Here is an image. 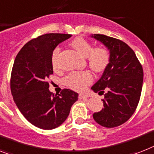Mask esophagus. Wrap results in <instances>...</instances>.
Listing matches in <instances>:
<instances>
[{
  "instance_id": "esophagus-1",
  "label": "esophagus",
  "mask_w": 154,
  "mask_h": 154,
  "mask_svg": "<svg viewBox=\"0 0 154 154\" xmlns=\"http://www.w3.org/2000/svg\"><path fill=\"white\" fill-rule=\"evenodd\" d=\"M89 97L88 94H85V93H80L79 94V99H86Z\"/></svg>"
}]
</instances>
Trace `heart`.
Listing matches in <instances>:
<instances>
[{
	"instance_id": "1",
	"label": "heart",
	"mask_w": 154,
	"mask_h": 154,
	"mask_svg": "<svg viewBox=\"0 0 154 154\" xmlns=\"http://www.w3.org/2000/svg\"><path fill=\"white\" fill-rule=\"evenodd\" d=\"M71 46L82 57H86L88 66L92 70L100 73L103 72L110 62V53L105 47H97L93 48L91 42L81 37H77L71 42ZM59 47H56L52 54V66L54 69L58 67ZM92 81V74L88 71L73 72L65 77L64 84L67 87L76 91H81Z\"/></svg>"
}]
</instances>
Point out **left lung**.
Here are the masks:
<instances>
[{
  "mask_svg": "<svg viewBox=\"0 0 154 154\" xmlns=\"http://www.w3.org/2000/svg\"><path fill=\"white\" fill-rule=\"evenodd\" d=\"M91 37L102 42L110 53L109 64L91 88L99 95L104 94L103 108L92 116L102 127H118L131 118L138 106L143 83L142 66L124 42L99 34Z\"/></svg>",
  "mask_w": 154,
  "mask_h": 154,
  "instance_id": "left-lung-1",
  "label": "left lung"
}]
</instances>
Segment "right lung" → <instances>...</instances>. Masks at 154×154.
<instances>
[{
	"mask_svg": "<svg viewBox=\"0 0 154 154\" xmlns=\"http://www.w3.org/2000/svg\"><path fill=\"white\" fill-rule=\"evenodd\" d=\"M70 37L54 33L38 36L27 42L15 58L10 81L13 100L26 119L40 129L62 125L78 100V93L67 88L53 94L47 82L53 73L54 50Z\"/></svg>",
	"mask_w": 154,
	"mask_h": 154,
	"instance_id": "obj_1",
	"label": "right lung"
}]
</instances>
